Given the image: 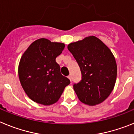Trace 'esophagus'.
I'll return each mask as SVG.
<instances>
[{
    "instance_id": "1",
    "label": "esophagus",
    "mask_w": 134,
    "mask_h": 134,
    "mask_svg": "<svg viewBox=\"0 0 134 134\" xmlns=\"http://www.w3.org/2000/svg\"><path fill=\"white\" fill-rule=\"evenodd\" d=\"M68 78L70 79V81L72 82V76H71L70 75H69V76H68Z\"/></svg>"
}]
</instances>
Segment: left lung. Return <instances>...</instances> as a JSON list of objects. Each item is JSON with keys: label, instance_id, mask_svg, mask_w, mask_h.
<instances>
[{"label": "left lung", "instance_id": "obj_1", "mask_svg": "<svg viewBox=\"0 0 134 134\" xmlns=\"http://www.w3.org/2000/svg\"><path fill=\"white\" fill-rule=\"evenodd\" d=\"M72 53L80 67L82 80L73 85L82 103L96 105L109 97L117 78L115 59L109 48L94 36L70 43Z\"/></svg>", "mask_w": 134, "mask_h": 134}]
</instances>
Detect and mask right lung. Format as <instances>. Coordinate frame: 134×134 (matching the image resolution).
<instances>
[{
	"label": "right lung",
	"instance_id": "obj_1",
	"mask_svg": "<svg viewBox=\"0 0 134 134\" xmlns=\"http://www.w3.org/2000/svg\"><path fill=\"white\" fill-rule=\"evenodd\" d=\"M64 47L62 43L41 38L34 41L21 57L18 68L20 82L34 102L44 105L55 103L70 83L55 62Z\"/></svg>",
	"mask_w": 134,
	"mask_h": 134
}]
</instances>
